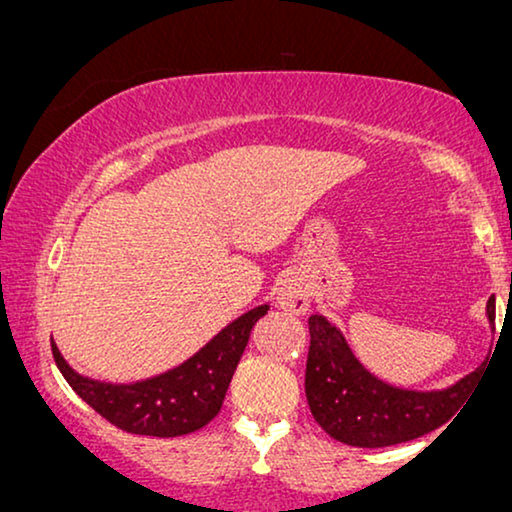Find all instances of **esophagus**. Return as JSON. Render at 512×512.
I'll return each mask as SVG.
<instances>
[{"label": "esophagus", "mask_w": 512, "mask_h": 512, "mask_svg": "<svg viewBox=\"0 0 512 512\" xmlns=\"http://www.w3.org/2000/svg\"><path fill=\"white\" fill-rule=\"evenodd\" d=\"M274 305L288 311V314H305L309 309V291L300 274H286L274 288Z\"/></svg>", "instance_id": "obj_1"}]
</instances>
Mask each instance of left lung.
I'll use <instances>...</instances> for the list:
<instances>
[{"label":"left lung","instance_id":"left-lung-1","mask_svg":"<svg viewBox=\"0 0 512 512\" xmlns=\"http://www.w3.org/2000/svg\"><path fill=\"white\" fill-rule=\"evenodd\" d=\"M494 323V295L487 300ZM307 404L332 439L355 448H385L434 432L462 409L478 372L446 390L418 392L388 385L360 365L328 318L309 316Z\"/></svg>","mask_w":512,"mask_h":512}]
</instances>
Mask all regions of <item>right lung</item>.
Masks as SVG:
<instances>
[{
    "label": "right lung",
    "mask_w": 512,
    "mask_h": 512,
    "mask_svg": "<svg viewBox=\"0 0 512 512\" xmlns=\"http://www.w3.org/2000/svg\"><path fill=\"white\" fill-rule=\"evenodd\" d=\"M268 309V305H261L247 311L228 323L217 337H212L180 367L136 383L87 379L69 367L53 339L50 346H53L55 365L66 383L110 425L129 434L170 439V436L196 432L217 416L228 383L249 342L251 328L258 318L268 314Z\"/></svg>",
    "instance_id": "obj_1"
}]
</instances>
